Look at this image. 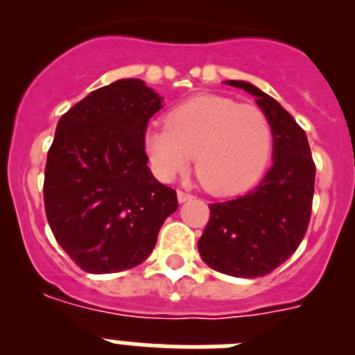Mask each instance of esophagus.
Returning a JSON list of instances; mask_svg holds the SVG:
<instances>
[{
    "instance_id": "esophagus-1",
    "label": "esophagus",
    "mask_w": 355,
    "mask_h": 355,
    "mask_svg": "<svg viewBox=\"0 0 355 355\" xmlns=\"http://www.w3.org/2000/svg\"><path fill=\"white\" fill-rule=\"evenodd\" d=\"M193 199V196L190 192H183V190H178V200L180 202H187V200Z\"/></svg>"
}]
</instances>
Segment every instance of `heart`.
Wrapping results in <instances>:
<instances>
[{"label":"heart","instance_id":"1","mask_svg":"<svg viewBox=\"0 0 355 355\" xmlns=\"http://www.w3.org/2000/svg\"><path fill=\"white\" fill-rule=\"evenodd\" d=\"M274 133L258 106L205 94L174 106L167 126L144 135V150L162 181L184 174L193 162L200 183L215 196H236L258 183L270 162Z\"/></svg>","mask_w":355,"mask_h":355}]
</instances>
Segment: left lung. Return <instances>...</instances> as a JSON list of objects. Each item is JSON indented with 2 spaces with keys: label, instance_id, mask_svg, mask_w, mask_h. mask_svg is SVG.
Instances as JSON below:
<instances>
[{
  "label": "left lung",
  "instance_id": "8db88e82",
  "mask_svg": "<svg viewBox=\"0 0 355 355\" xmlns=\"http://www.w3.org/2000/svg\"><path fill=\"white\" fill-rule=\"evenodd\" d=\"M256 96L274 133V165L247 196L209 206V220L197 241L213 270L234 277H263L283 265L309 225L315 162L306 131L274 97L247 81H225Z\"/></svg>",
  "mask_w": 355,
  "mask_h": 355
}]
</instances>
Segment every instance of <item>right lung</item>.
I'll return each mask as SVG.
<instances>
[{
	"instance_id": "add662e5",
	"label": "right lung",
	"mask_w": 355,
	"mask_h": 355,
	"mask_svg": "<svg viewBox=\"0 0 355 355\" xmlns=\"http://www.w3.org/2000/svg\"><path fill=\"white\" fill-rule=\"evenodd\" d=\"M162 97L142 80L94 90L56 126L44 172L49 227L89 274L140 265L162 224L178 209L175 190L147 167L144 135Z\"/></svg>"
}]
</instances>
